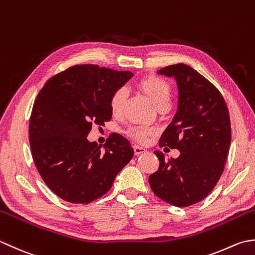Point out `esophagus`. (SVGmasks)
<instances>
[{
    "instance_id": "34e87169",
    "label": "esophagus",
    "mask_w": 255,
    "mask_h": 255,
    "mask_svg": "<svg viewBox=\"0 0 255 255\" xmlns=\"http://www.w3.org/2000/svg\"><path fill=\"white\" fill-rule=\"evenodd\" d=\"M133 151H134V154H136V155H139V154H141V153L147 152V150H145L142 147H139V145H137V144L133 145Z\"/></svg>"
}]
</instances>
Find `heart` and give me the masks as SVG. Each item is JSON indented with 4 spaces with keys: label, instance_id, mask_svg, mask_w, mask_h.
<instances>
[{
    "label": "heart",
    "instance_id": "1",
    "mask_svg": "<svg viewBox=\"0 0 255 255\" xmlns=\"http://www.w3.org/2000/svg\"><path fill=\"white\" fill-rule=\"evenodd\" d=\"M139 86L150 97V100L152 101L155 106L169 104L171 99V86L164 79L156 77V75H148L140 81ZM126 97L127 90L125 88H119L113 92L110 101L111 111L113 114L118 115L122 113ZM150 133H152V129L142 126L132 127L128 130L129 136L140 142H144Z\"/></svg>",
    "mask_w": 255,
    "mask_h": 255
}]
</instances>
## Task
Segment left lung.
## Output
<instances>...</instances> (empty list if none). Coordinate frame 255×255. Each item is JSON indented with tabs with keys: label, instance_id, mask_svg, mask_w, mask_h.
Returning <instances> with one entry per match:
<instances>
[{
	"label": "left lung",
	"instance_id": "8db88e82",
	"mask_svg": "<svg viewBox=\"0 0 255 255\" xmlns=\"http://www.w3.org/2000/svg\"><path fill=\"white\" fill-rule=\"evenodd\" d=\"M158 73L174 78L178 89L177 111L159 144L181 154L165 160L154 151L160 165L149 184L162 200L187 207L207 196L223 174L231 141L229 112L217 88L187 64H173Z\"/></svg>",
	"mask_w": 255,
	"mask_h": 255
}]
</instances>
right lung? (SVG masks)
Returning a JSON list of instances; mask_svg holds the SVG:
<instances>
[{"instance_id":"obj_1","label":"right lung","mask_w":255,"mask_h":255,"mask_svg":"<svg viewBox=\"0 0 255 255\" xmlns=\"http://www.w3.org/2000/svg\"><path fill=\"white\" fill-rule=\"evenodd\" d=\"M96 64H80L47 81L29 121L32 159L42 180L63 200L89 204L110 191L133 156L130 142L111 134L104 151L88 134L92 125L112 119L111 96L132 78Z\"/></svg>"}]
</instances>
